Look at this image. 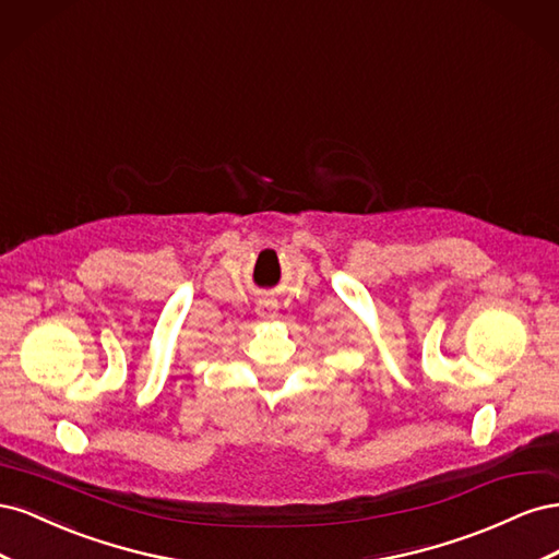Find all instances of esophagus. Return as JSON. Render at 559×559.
Instances as JSON below:
<instances>
[{
	"mask_svg": "<svg viewBox=\"0 0 559 559\" xmlns=\"http://www.w3.org/2000/svg\"><path fill=\"white\" fill-rule=\"evenodd\" d=\"M257 312H259V317H263V319H273V317H275V302H273V300H259Z\"/></svg>",
	"mask_w": 559,
	"mask_h": 559,
	"instance_id": "obj_1",
	"label": "esophagus"
}]
</instances>
